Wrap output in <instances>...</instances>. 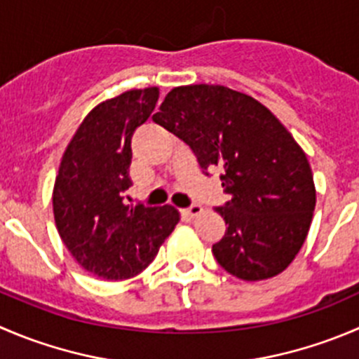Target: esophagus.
<instances>
[{
  "instance_id": "esophagus-1",
  "label": "esophagus",
  "mask_w": 359,
  "mask_h": 359,
  "mask_svg": "<svg viewBox=\"0 0 359 359\" xmlns=\"http://www.w3.org/2000/svg\"><path fill=\"white\" fill-rule=\"evenodd\" d=\"M201 212H203V207H201V205H198V203H193L191 207H187L186 210H184V214L189 215V217H196V215H200Z\"/></svg>"
}]
</instances>
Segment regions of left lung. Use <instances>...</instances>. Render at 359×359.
I'll return each instance as SVG.
<instances>
[{
  "mask_svg": "<svg viewBox=\"0 0 359 359\" xmlns=\"http://www.w3.org/2000/svg\"><path fill=\"white\" fill-rule=\"evenodd\" d=\"M152 121L221 170L229 201L215 210L228 224L212 245L217 263L242 280H263L290 266L307 238L316 207L311 165L300 145L257 100L224 86H182Z\"/></svg>",
  "mask_w": 359,
  "mask_h": 359,
  "instance_id": "obj_1",
  "label": "left lung"
}]
</instances>
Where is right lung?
I'll use <instances>...</instances> for the list:
<instances>
[{"instance_id":"obj_1","label":"right lung","mask_w":359,"mask_h":359,"mask_svg":"<svg viewBox=\"0 0 359 359\" xmlns=\"http://www.w3.org/2000/svg\"><path fill=\"white\" fill-rule=\"evenodd\" d=\"M158 87L133 89L87 114L62 154L52 205L66 249L93 276L130 279L152 263L179 222L172 205L124 203L131 137L149 119Z\"/></svg>"}]
</instances>
